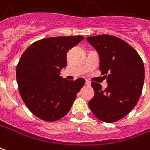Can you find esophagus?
I'll return each instance as SVG.
<instances>
[{
    "label": "esophagus",
    "instance_id": "obj_1",
    "mask_svg": "<svg viewBox=\"0 0 150 150\" xmlns=\"http://www.w3.org/2000/svg\"><path fill=\"white\" fill-rule=\"evenodd\" d=\"M86 85L90 86V85H91V82H90L89 80H86Z\"/></svg>",
    "mask_w": 150,
    "mask_h": 150
}]
</instances>
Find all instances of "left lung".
<instances>
[{"instance_id":"8db88e82","label":"left lung","mask_w":150,"mask_h":150,"mask_svg":"<svg viewBox=\"0 0 150 150\" xmlns=\"http://www.w3.org/2000/svg\"><path fill=\"white\" fill-rule=\"evenodd\" d=\"M97 51L99 69L108 86L93 82L95 95L89 102L92 113L99 120L117 122L131 111L138 102L145 79L142 59L136 50L122 39L110 35L86 37Z\"/></svg>"}]
</instances>
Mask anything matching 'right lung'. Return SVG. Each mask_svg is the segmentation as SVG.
Instances as JSON below:
<instances>
[{"instance_id": "right-lung-1", "label": "right lung", "mask_w": 150, "mask_h": 150, "mask_svg": "<svg viewBox=\"0 0 150 150\" xmlns=\"http://www.w3.org/2000/svg\"><path fill=\"white\" fill-rule=\"evenodd\" d=\"M83 39L82 35L43 39L21 55L16 72L20 95L30 111L42 120L64 117L83 86V78L69 81L60 76L67 52Z\"/></svg>"}]
</instances>
